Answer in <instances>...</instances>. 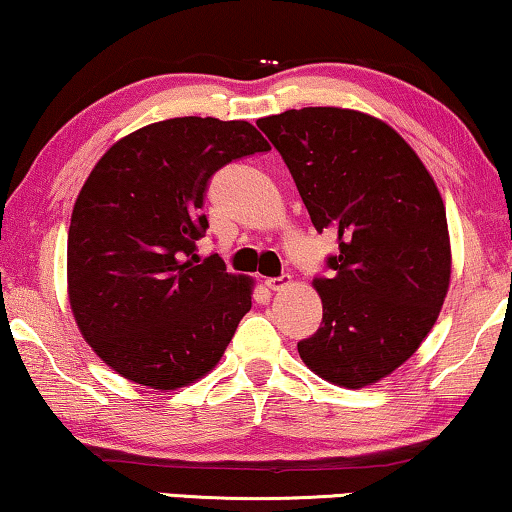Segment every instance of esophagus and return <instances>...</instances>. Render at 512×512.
I'll return each instance as SVG.
<instances>
[{
	"mask_svg": "<svg viewBox=\"0 0 512 512\" xmlns=\"http://www.w3.org/2000/svg\"><path fill=\"white\" fill-rule=\"evenodd\" d=\"M264 285L269 287L271 292H280V289H285L289 285V278H269Z\"/></svg>",
	"mask_w": 512,
	"mask_h": 512,
	"instance_id": "34e87169",
	"label": "esophagus"
}]
</instances>
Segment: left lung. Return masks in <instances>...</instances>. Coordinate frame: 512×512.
<instances>
[{"label": "left lung", "instance_id": "left-lung-1", "mask_svg": "<svg viewBox=\"0 0 512 512\" xmlns=\"http://www.w3.org/2000/svg\"><path fill=\"white\" fill-rule=\"evenodd\" d=\"M292 172L317 232L338 236L331 278H315L322 326L299 342L303 363L345 388L377 384L421 347L451 282L439 188L391 126L345 108H303L257 121Z\"/></svg>", "mask_w": 512, "mask_h": 512}]
</instances>
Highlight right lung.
I'll return each mask as SVG.
<instances>
[{
    "mask_svg": "<svg viewBox=\"0 0 512 512\" xmlns=\"http://www.w3.org/2000/svg\"><path fill=\"white\" fill-rule=\"evenodd\" d=\"M269 149L248 121L177 117L121 137L91 170L68 227V301L117 375L174 391L216 368L253 280L195 253L204 193L220 167Z\"/></svg>",
    "mask_w": 512,
    "mask_h": 512,
    "instance_id": "add662e5",
    "label": "right lung"
}]
</instances>
